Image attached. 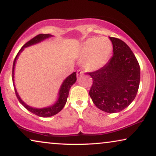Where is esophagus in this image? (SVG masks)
I'll list each match as a JSON object with an SVG mask.
<instances>
[{
	"instance_id": "1",
	"label": "esophagus",
	"mask_w": 156,
	"mask_h": 156,
	"mask_svg": "<svg viewBox=\"0 0 156 156\" xmlns=\"http://www.w3.org/2000/svg\"><path fill=\"white\" fill-rule=\"evenodd\" d=\"M84 74V72L82 71L81 69H78L77 72H76V74H77V76H80L81 74Z\"/></svg>"
}]
</instances>
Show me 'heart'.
Instances as JSON below:
<instances>
[{
  "mask_svg": "<svg viewBox=\"0 0 156 156\" xmlns=\"http://www.w3.org/2000/svg\"><path fill=\"white\" fill-rule=\"evenodd\" d=\"M112 52V44L106 37H90L83 42L79 57L84 60L87 71H97L104 67Z\"/></svg>",
  "mask_w": 156,
  "mask_h": 156,
  "instance_id": "b5f03b06",
  "label": "heart"
}]
</instances>
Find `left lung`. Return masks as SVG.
Listing matches in <instances>:
<instances>
[{
	"label": "left lung",
	"mask_w": 156,
	"mask_h": 156,
	"mask_svg": "<svg viewBox=\"0 0 156 156\" xmlns=\"http://www.w3.org/2000/svg\"><path fill=\"white\" fill-rule=\"evenodd\" d=\"M113 56L103 67L88 74L93 79L89 96L103 112H120L135 99L140 84V66L124 42L109 37Z\"/></svg>",
	"instance_id": "8db88e82"
}]
</instances>
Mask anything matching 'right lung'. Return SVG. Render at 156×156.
Returning <instances> with one entry per match:
<instances>
[{
    "label": "right lung",
    "mask_w": 156,
    "mask_h": 156,
    "mask_svg": "<svg viewBox=\"0 0 156 156\" xmlns=\"http://www.w3.org/2000/svg\"><path fill=\"white\" fill-rule=\"evenodd\" d=\"M51 37H53V35H50V34H40V35H38L37 36H35V37H33V39L30 40V41L27 42L26 44H25L22 47V48H21L20 50L18 52V55H16V58H15V60L13 62V65H12V82H13L15 91H16V97L18 98V101H20V103L22 104V105L24 106L27 110H28L29 112H30L31 113H33V114L37 115V116H40V117L52 116H54V115L57 114V113H59L62 109L64 106L65 105L66 102H67L68 95H69V89L71 88L72 85H73L76 81V73L75 72H73V73L68 76L63 81L62 84H61L60 88H59V90L58 92V97H57V101H55L52 105L47 106V107L38 108L33 107V106L27 105V104H25V102L21 99L20 97L19 96L18 91H17L16 86H15V84H14L15 83L14 82L15 66H16V61L18 58L19 55H20V53L24 50V49L25 48L33 45V44L40 43V42L43 41V40L48 39V38H50Z\"/></svg>",
    "instance_id": "right-lung-1"
}]
</instances>
